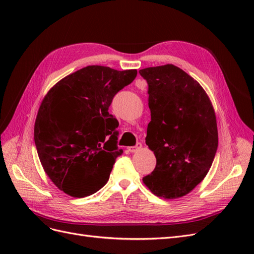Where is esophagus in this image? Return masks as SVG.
<instances>
[{"mask_svg": "<svg viewBox=\"0 0 254 254\" xmlns=\"http://www.w3.org/2000/svg\"><path fill=\"white\" fill-rule=\"evenodd\" d=\"M141 148H142V144L137 143L135 146H132V147H128V150L130 152H136V151H139Z\"/></svg>", "mask_w": 254, "mask_h": 254, "instance_id": "obj_1", "label": "esophagus"}]
</instances>
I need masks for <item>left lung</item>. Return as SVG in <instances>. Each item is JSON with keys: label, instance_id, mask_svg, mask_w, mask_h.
Instances as JSON below:
<instances>
[{"label": "left lung", "instance_id": "1", "mask_svg": "<svg viewBox=\"0 0 254 254\" xmlns=\"http://www.w3.org/2000/svg\"><path fill=\"white\" fill-rule=\"evenodd\" d=\"M139 73L148 83L151 120L146 145L157 159L143 183L158 197L181 198L212 166L218 146L215 110L200 83L178 66H151Z\"/></svg>", "mask_w": 254, "mask_h": 254}]
</instances>
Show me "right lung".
<instances>
[{"instance_id": "right-lung-1", "label": "right lung", "mask_w": 254, "mask_h": 254, "mask_svg": "<svg viewBox=\"0 0 254 254\" xmlns=\"http://www.w3.org/2000/svg\"><path fill=\"white\" fill-rule=\"evenodd\" d=\"M136 70L88 65L59 80L44 96L35 122V144L43 170L68 196L96 193L123 150L118 120L108 110Z\"/></svg>"}]
</instances>
